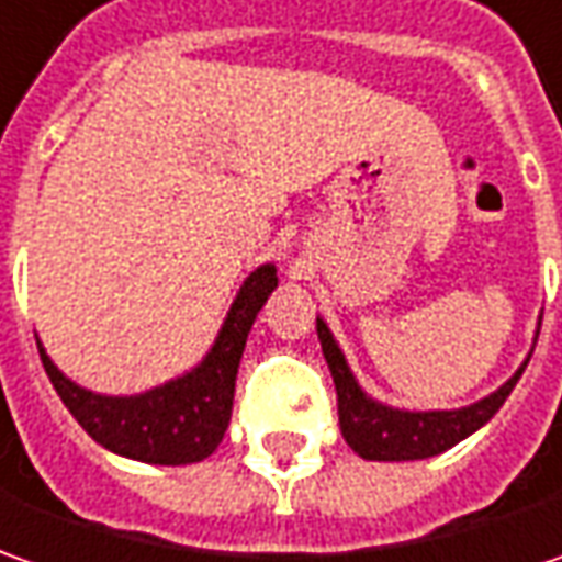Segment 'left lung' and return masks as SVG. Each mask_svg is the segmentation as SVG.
Here are the masks:
<instances>
[{"label":"left lung","instance_id":"1","mask_svg":"<svg viewBox=\"0 0 562 562\" xmlns=\"http://www.w3.org/2000/svg\"><path fill=\"white\" fill-rule=\"evenodd\" d=\"M317 336L333 382H336V395H339L341 436L363 460H423V457H436L454 448L457 441H463L501 411L516 379L526 370V367H519V373L510 382H504L494 395L479 401L473 407L436 411V414H404V411H389L360 392L348 363H345V355L333 341L323 319H317Z\"/></svg>","mask_w":562,"mask_h":562}]
</instances>
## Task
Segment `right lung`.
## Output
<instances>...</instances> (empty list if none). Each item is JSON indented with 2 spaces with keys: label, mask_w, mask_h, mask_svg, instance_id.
<instances>
[{
  "label": "right lung",
  "mask_w": 562,
  "mask_h": 562,
  "mask_svg": "<svg viewBox=\"0 0 562 562\" xmlns=\"http://www.w3.org/2000/svg\"><path fill=\"white\" fill-rule=\"evenodd\" d=\"M277 289V267H258L229 307L221 336L211 355L189 376L167 382L136 397L92 395L65 379L40 348L58 397L65 401L74 419L114 454L146 460V463H199L221 445L233 414L236 373L243 360L245 339L258 317L267 295Z\"/></svg>",
  "instance_id": "obj_1"
}]
</instances>
